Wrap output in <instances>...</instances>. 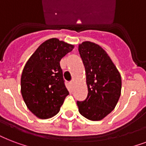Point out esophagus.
Masks as SVG:
<instances>
[{
  "instance_id": "34e87169",
  "label": "esophagus",
  "mask_w": 146,
  "mask_h": 146,
  "mask_svg": "<svg viewBox=\"0 0 146 146\" xmlns=\"http://www.w3.org/2000/svg\"><path fill=\"white\" fill-rule=\"evenodd\" d=\"M70 85L72 86H73L74 85V81H71V82H70Z\"/></svg>"
}]
</instances>
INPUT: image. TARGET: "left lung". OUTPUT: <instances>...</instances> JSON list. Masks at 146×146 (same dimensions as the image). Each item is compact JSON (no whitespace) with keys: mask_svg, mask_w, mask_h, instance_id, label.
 Returning a JSON list of instances; mask_svg holds the SVG:
<instances>
[{"mask_svg":"<svg viewBox=\"0 0 146 146\" xmlns=\"http://www.w3.org/2000/svg\"><path fill=\"white\" fill-rule=\"evenodd\" d=\"M85 66L88 95L77 101L79 112L92 121L103 119L115 107L121 94L122 80L119 71L104 50L86 41L79 46Z\"/></svg>","mask_w":146,"mask_h":146,"instance_id":"left-lung-1","label":"left lung"}]
</instances>
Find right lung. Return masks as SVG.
<instances>
[{
	"label": "right lung",
	"mask_w": 146,
	"mask_h": 146,
	"mask_svg": "<svg viewBox=\"0 0 146 146\" xmlns=\"http://www.w3.org/2000/svg\"><path fill=\"white\" fill-rule=\"evenodd\" d=\"M73 47L58 39H50L36 49L24 66L21 94L27 108L40 119L56 115L69 95L60 61Z\"/></svg>",
	"instance_id": "right-lung-1"
}]
</instances>
